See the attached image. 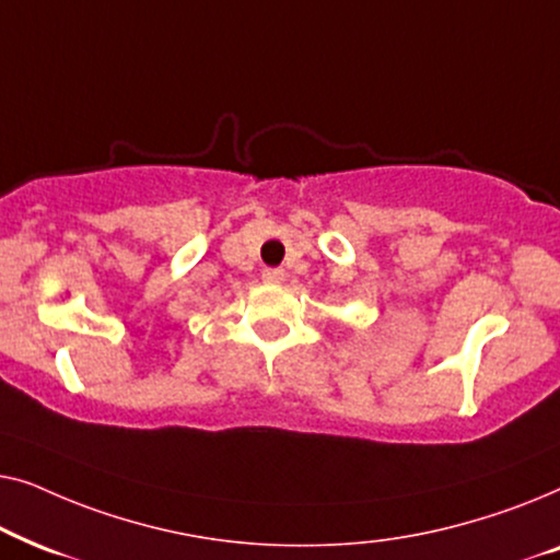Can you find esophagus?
Returning a JSON list of instances; mask_svg holds the SVG:
<instances>
[{
  "instance_id": "obj_1",
  "label": "esophagus",
  "mask_w": 560,
  "mask_h": 560,
  "mask_svg": "<svg viewBox=\"0 0 560 560\" xmlns=\"http://www.w3.org/2000/svg\"><path fill=\"white\" fill-rule=\"evenodd\" d=\"M262 280L267 285H280V282L285 280V270H280V267H267L262 272Z\"/></svg>"
}]
</instances>
